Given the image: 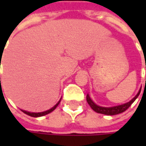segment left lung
<instances>
[{
    "label": "left lung",
    "mask_w": 146,
    "mask_h": 146,
    "mask_svg": "<svg viewBox=\"0 0 146 146\" xmlns=\"http://www.w3.org/2000/svg\"><path fill=\"white\" fill-rule=\"evenodd\" d=\"M141 89L139 90V92H138L137 94L134 98H132L130 102H127V103L119 105V106H112V107H103V106H100L96 105V104L94 103L93 101H92V99L90 98L88 94L87 97H86V99H87V102L88 103V105L91 106V108H92L94 111H96L97 113H100V114H103V115H118V114H120V113H123V112H124L126 110L128 109L129 106L134 102V101H135V100L137 98L138 96H139V94L141 93Z\"/></svg>",
    "instance_id": "8db88e82"
}]
</instances>
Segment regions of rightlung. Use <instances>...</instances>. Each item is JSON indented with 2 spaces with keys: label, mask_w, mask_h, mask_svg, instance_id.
<instances>
[{
  "label": "right lung",
  "mask_w": 146,
  "mask_h": 146,
  "mask_svg": "<svg viewBox=\"0 0 146 146\" xmlns=\"http://www.w3.org/2000/svg\"><path fill=\"white\" fill-rule=\"evenodd\" d=\"M1 80V78H0ZM62 99V98H61ZM61 99H60V101H59L58 103L56 104L53 107H52L51 109L48 110H46V111H44V112H38V113H33V112H28V111H26V110H21L23 113H25L26 115H29V116H31V117H40V116H44V115H48L49 113H51L52 111H53L54 110L57 108V106H58L59 103H60V102H61Z\"/></svg>",
  "instance_id": "1"
}]
</instances>
